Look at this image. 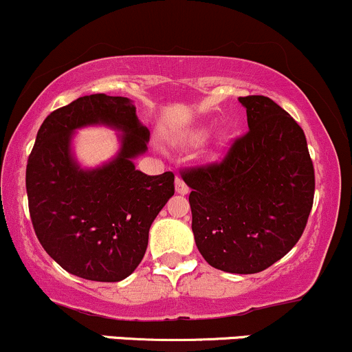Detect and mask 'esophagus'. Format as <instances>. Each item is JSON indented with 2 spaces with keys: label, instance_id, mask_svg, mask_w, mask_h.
Listing matches in <instances>:
<instances>
[{
  "label": "esophagus",
  "instance_id": "34e87169",
  "mask_svg": "<svg viewBox=\"0 0 352 352\" xmlns=\"http://www.w3.org/2000/svg\"><path fill=\"white\" fill-rule=\"evenodd\" d=\"M175 190L177 195H188V191H190V188H188V184L184 183V179L181 176H176V181H175Z\"/></svg>",
  "mask_w": 352,
  "mask_h": 352
}]
</instances>
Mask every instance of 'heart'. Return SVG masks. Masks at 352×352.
<instances>
[{
  "label": "heart",
  "instance_id": "b5f03b06",
  "mask_svg": "<svg viewBox=\"0 0 352 352\" xmlns=\"http://www.w3.org/2000/svg\"><path fill=\"white\" fill-rule=\"evenodd\" d=\"M205 135H206L205 131H198V132H195L192 139H195V141H203V139H205Z\"/></svg>",
  "mask_w": 352,
  "mask_h": 352
}]
</instances>
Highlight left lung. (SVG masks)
Listing matches in <instances>:
<instances>
[{
    "label": "left lung",
    "instance_id": "8db88e82",
    "mask_svg": "<svg viewBox=\"0 0 352 352\" xmlns=\"http://www.w3.org/2000/svg\"><path fill=\"white\" fill-rule=\"evenodd\" d=\"M248 132L220 164L183 173L191 188V228L211 267L256 274L302 236L314 201V166L304 131L263 96L238 99Z\"/></svg>",
    "mask_w": 352,
    "mask_h": 352
}]
</instances>
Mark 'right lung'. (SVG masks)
I'll return each instance as SVG.
<instances>
[{"instance_id": "add662e5", "label": "right lung", "mask_w": 352, "mask_h": 352, "mask_svg": "<svg viewBox=\"0 0 352 352\" xmlns=\"http://www.w3.org/2000/svg\"><path fill=\"white\" fill-rule=\"evenodd\" d=\"M90 125L117 130L120 151L97 168H82L73 139ZM147 142L149 129L127 97H78L43 120L26 164V195L41 247L63 270L119 282L141 263L151 225L175 195L171 171L147 176L135 169Z\"/></svg>"}]
</instances>
